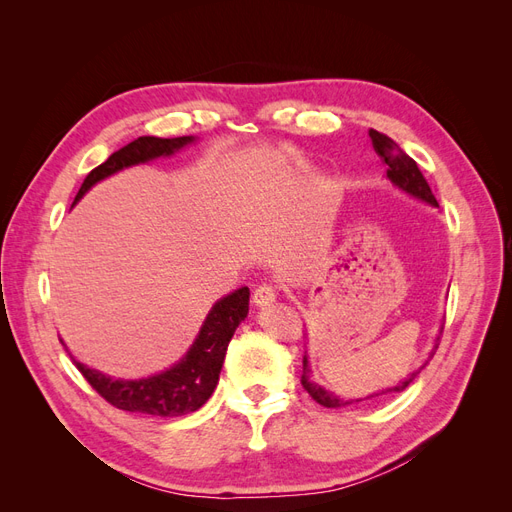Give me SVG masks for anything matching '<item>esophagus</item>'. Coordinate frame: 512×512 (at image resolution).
Segmentation results:
<instances>
[{
    "mask_svg": "<svg viewBox=\"0 0 512 512\" xmlns=\"http://www.w3.org/2000/svg\"><path fill=\"white\" fill-rule=\"evenodd\" d=\"M252 299H254V303L258 307H265V305H269V303H273L277 299V290L273 286H269V284H262V286H258L254 290V297Z\"/></svg>",
    "mask_w": 512,
    "mask_h": 512,
    "instance_id": "34e87169",
    "label": "esophagus"
}]
</instances>
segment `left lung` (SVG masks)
Listing matches in <instances>:
<instances>
[{
	"label": "left lung",
	"mask_w": 512,
	"mask_h": 512,
	"mask_svg": "<svg viewBox=\"0 0 512 512\" xmlns=\"http://www.w3.org/2000/svg\"><path fill=\"white\" fill-rule=\"evenodd\" d=\"M369 138H371V145H374L378 156L384 158L386 166H389V168H386V177L391 179V183L397 185L399 190H404L406 194H410V196H414V198H418V200H423V203H427V205H431V207H438V200H436V196L431 194L429 183L425 181L423 173H421V170H418L416 162L408 156V153H406L404 149H399V145L393 141V138H389L386 134H380L378 130H369ZM440 335H442V329H440ZM440 335L436 337V342H440ZM436 348H438V344H436ZM425 365H427V363H425ZM425 365H421L416 371H412V374H410L408 378H404L399 384L391 386V389H384L382 393H374V395H369V397H378V395H386V393L393 395V393L406 391L408 386L414 382V378H416L418 374H421V369H423ZM301 384H303V389H305L309 395H312V399L318 401V404L324 406V408H348V406H354V404H359V401H363V399L337 397L335 393L324 389V386L316 384L314 378H312V369H309L307 354L303 356ZM369 397H365V399H369Z\"/></svg>",
	"instance_id": "obj_1"
}]
</instances>
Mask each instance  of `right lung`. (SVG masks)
Returning <instances> with one entry per match:
<instances>
[{"mask_svg": "<svg viewBox=\"0 0 512 512\" xmlns=\"http://www.w3.org/2000/svg\"><path fill=\"white\" fill-rule=\"evenodd\" d=\"M194 141V136L136 138L130 145L115 151L104 164L91 170L85 177L79 194H76L72 207L79 203L98 181L119 173L123 168L147 164L156 158L173 156V153ZM247 312H250V288L247 286H241L235 292L226 294L220 301H215L190 350L185 352L173 367L147 378H111L79 361L74 363L85 376V380L94 386L108 404L119 410L153 416L190 414L203 406L215 391V386H218L228 344L239 324L247 318ZM59 342L64 344V339H59Z\"/></svg>", "mask_w": 512, "mask_h": 512, "instance_id": "right-lung-1", "label": "right lung"}]
</instances>
